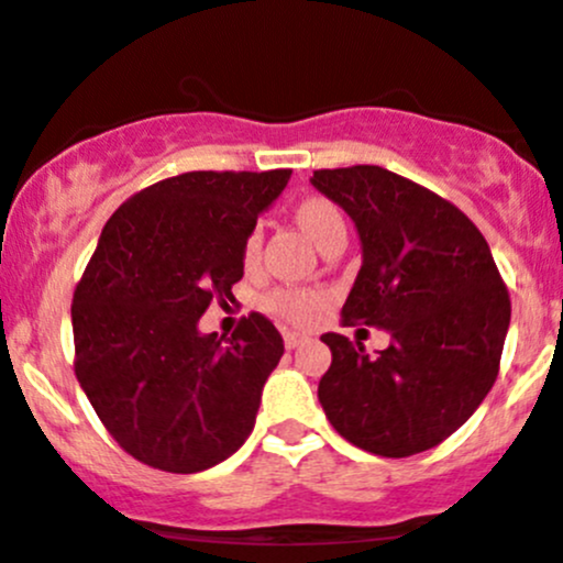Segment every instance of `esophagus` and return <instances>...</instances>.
Instances as JSON below:
<instances>
[{
	"label": "esophagus",
	"mask_w": 563,
	"mask_h": 563,
	"mask_svg": "<svg viewBox=\"0 0 563 563\" xmlns=\"http://www.w3.org/2000/svg\"><path fill=\"white\" fill-rule=\"evenodd\" d=\"M283 341H286V349H296V346H301L303 341H307V335H301V333H283Z\"/></svg>",
	"instance_id": "34e87169"
}]
</instances>
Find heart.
<instances>
[{
    "mask_svg": "<svg viewBox=\"0 0 563 563\" xmlns=\"http://www.w3.org/2000/svg\"><path fill=\"white\" fill-rule=\"evenodd\" d=\"M294 222L299 224L303 235L309 238L318 249H322L331 238L341 235L344 232V217H341L339 206L331 203L328 198L309 196L301 198L299 203L290 211ZM262 256V235L260 230H251L249 235L243 238L241 245V262L245 269H254L260 264ZM325 307V294L309 288H277L264 299V309L273 312L275 318L294 322V325H307L318 318L320 309Z\"/></svg>",
    "mask_w": 563,
    "mask_h": 563,
    "instance_id": "heart-1",
    "label": "heart"
}]
</instances>
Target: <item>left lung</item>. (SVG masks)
Segmentation results:
<instances>
[{
  "mask_svg": "<svg viewBox=\"0 0 563 563\" xmlns=\"http://www.w3.org/2000/svg\"><path fill=\"white\" fill-rule=\"evenodd\" d=\"M352 217L363 267L341 318L384 328L391 344L325 333L331 367L318 397L346 442L384 457L437 448L474 416L500 367L508 288L489 245L457 206L380 166L314 172Z\"/></svg>",
  "mask_w": 563,
  "mask_h": 563,
  "instance_id": "1",
  "label": "left lung"
}]
</instances>
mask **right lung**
<instances>
[{
    "label": "right lung",
    "instance_id": "1",
    "mask_svg": "<svg viewBox=\"0 0 563 563\" xmlns=\"http://www.w3.org/2000/svg\"><path fill=\"white\" fill-rule=\"evenodd\" d=\"M290 169L187 172L115 209L70 303L74 371L129 455L169 474L228 461L249 439L283 339L251 312L232 339L198 331L232 301L241 245Z\"/></svg>",
    "mask_w": 563,
    "mask_h": 563
}]
</instances>
